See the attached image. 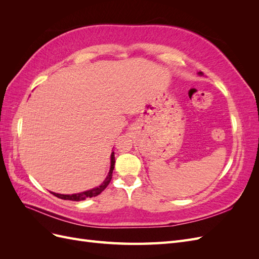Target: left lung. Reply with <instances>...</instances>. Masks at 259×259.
<instances>
[{"instance_id":"obj_1","label":"left lung","mask_w":259,"mask_h":259,"mask_svg":"<svg viewBox=\"0 0 259 259\" xmlns=\"http://www.w3.org/2000/svg\"><path fill=\"white\" fill-rule=\"evenodd\" d=\"M200 74H202V72H200Z\"/></svg>"}]
</instances>
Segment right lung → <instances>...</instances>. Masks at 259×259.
Segmentation results:
<instances>
[{"label": "right lung", "instance_id": "right-lung-1", "mask_svg": "<svg viewBox=\"0 0 259 259\" xmlns=\"http://www.w3.org/2000/svg\"><path fill=\"white\" fill-rule=\"evenodd\" d=\"M114 163H115L114 152H112L111 153V167H110V171H109V174H108L107 178L105 179V182L101 184L99 187H97V188H94V189H92V190L81 192V193H75V194H59V193H55V192H51V193L54 194L55 197L59 198V199L70 200V201H83L86 198L97 197V195L103 192L107 188V186L110 184L111 178H112V171H113V168H114Z\"/></svg>", "mask_w": 259, "mask_h": 259}]
</instances>
